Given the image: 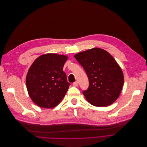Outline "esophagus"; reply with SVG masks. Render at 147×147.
I'll return each instance as SVG.
<instances>
[{"instance_id":"esophagus-1","label":"esophagus","mask_w":147,"mask_h":147,"mask_svg":"<svg viewBox=\"0 0 147 147\" xmlns=\"http://www.w3.org/2000/svg\"><path fill=\"white\" fill-rule=\"evenodd\" d=\"M72 85H73L74 86H75V87H76V86H78V82H74V83H73Z\"/></svg>"}]
</instances>
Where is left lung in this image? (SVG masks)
<instances>
[{
    "label": "left lung",
    "instance_id": "8db88e82",
    "mask_svg": "<svg viewBox=\"0 0 147 147\" xmlns=\"http://www.w3.org/2000/svg\"><path fill=\"white\" fill-rule=\"evenodd\" d=\"M84 69L89 87L83 92L86 99L96 107H107L119 97L124 83L122 70L106 50L94 47L74 55Z\"/></svg>",
    "mask_w": 147,
    "mask_h": 147
}]
</instances>
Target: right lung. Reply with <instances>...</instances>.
<instances>
[{"label": "right lung", "mask_w": 147, "mask_h": 147, "mask_svg": "<svg viewBox=\"0 0 147 147\" xmlns=\"http://www.w3.org/2000/svg\"><path fill=\"white\" fill-rule=\"evenodd\" d=\"M68 56L54 53L43 54L34 61L26 77L29 97L37 105L52 108L65 96L70 83L63 69Z\"/></svg>", "instance_id": "right-lung-1"}]
</instances>
